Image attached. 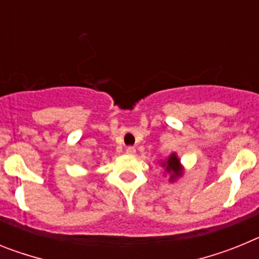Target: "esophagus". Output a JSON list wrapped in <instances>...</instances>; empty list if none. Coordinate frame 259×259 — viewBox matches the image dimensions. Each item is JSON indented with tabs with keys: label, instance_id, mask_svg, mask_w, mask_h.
<instances>
[{
	"label": "esophagus",
	"instance_id": "34e87169",
	"mask_svg": "<svg viewBox=\"0 0 259 259\" xmlns=\"http://www.w3.org/2000/svg\"><path fill=\"white\" fill-rule=\"evenodd\" d=\"M127 154H135L136 153V149H135V146H128L127 149H125Z\"/></svg>",
	"mask_w": 259,
	"mask_h": 259
}]
</instances>
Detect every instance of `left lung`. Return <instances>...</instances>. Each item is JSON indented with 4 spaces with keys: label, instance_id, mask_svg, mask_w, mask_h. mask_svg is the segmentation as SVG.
I'll return each mask as SVG.
<instances>
[{
    "label": "left lung",
    "instance_id": "left-lung-1",
    "mask_svg": "<svg viewBox=\"0 0 259 259\" xmlns=\"http://www.w3.org/2000/svg\"><path fill=\"white\" fill-rule=\"evenodd\" d=\"M163 166H166V171L171 172V180H174L176 176L182 175V168H180L179 164V159L176 157L175 154H171L168 157L166 162L163 163Z\"/></svg>",
    "mask_w": 259,
    "mask_h": 259
}]
</instances>
